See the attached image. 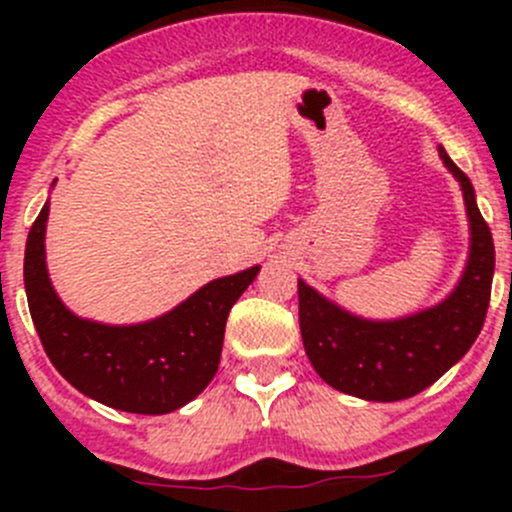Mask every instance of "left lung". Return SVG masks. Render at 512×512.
Listing matches in <instances>:
<instances>
[{
    "label": "left lung",
    "instance_id": "obj_1",
    "mask_svg": "<svg viewBox=\"0 0 512 512\" xmlns=\"http://www.w3.org/2000/svg\"><path fill=\"white\" fill-rule=\"evenodd\" d=\"M458 178L471 220V257L461 282L438 307L396 322H369L344 312L299 280V329L314 371L332 389L366 401H401L441 379L483 329L495 270L490 227L468 175L438 148Z\"/></svg>",
    "mask_w": 512,
    "mask_h": 512
}]
</instances>
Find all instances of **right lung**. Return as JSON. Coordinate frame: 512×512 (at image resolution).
<instances>
[{"mask_svg":"<svg viewBox=\"0 0 512 512\" xmlns=\"http://www.w3.org/2000/svg\"><path fill=\"white\" fill-rule=\"evenodd\" d=\"M49 205L34 220L24 252V287L41 347L74 389L128 414H168L213 381L232 304L260 267L220 277L163 317L108 327L71 314L46 275Z\"/></svg>","mask_w":512,"mask_h":512,"instance_id":"right-lung-1","label":"right lung"}]
</instances>
